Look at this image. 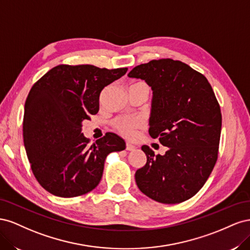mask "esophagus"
I'll use <instances>...</instances> for the list:
<instances>
[{"mask_svg":"<svg viewBox=\"0 0 250 250\" xmlns=\"http://www.w3.org/2000/svg\"><path fill=\"white\" fill-rule=\"evenodd\" d=\"M135 149V147L133 146V145H131V144H129V143H127L126 144V150H128V151H132V150H134Z\"/></svg>","mask_w":250,"mask_h":250,"instance_id":"obj_1","label":"esophagus"}]
</instances>
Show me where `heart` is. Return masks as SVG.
<instances>
[{
	"label": "heart",
	"mask_w": 250,
	"mask_h": 250,
	"mask_svg": "<svg viewBox=\"0 0 250 250\" xmlns=\"http://www.w3.org/2000/svg\"><path fill=\"white\" fill-rule=\"evenodd\" d=\"M116 129L127 138L134 137L135 132L144 126V121L141 118H118L113 122Z\"/></svg>",
	"instance_id": "obj_1"
}]
</instances>
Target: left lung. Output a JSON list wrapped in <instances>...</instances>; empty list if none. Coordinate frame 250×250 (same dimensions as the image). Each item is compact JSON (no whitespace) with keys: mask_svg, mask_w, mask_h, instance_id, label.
<instances>
[{"mask_svg":"<svg viewBox=\"0 0 250 250\" xmlns=\"http://www.w3.org/2000/svg\"><path fill=\"white\" fill-rule=\"evenodd\" d=\"M128 77L145 80L153 92L149 134L168 147L155 155L142 150L147 163L135 172L142 193L161 203L184 202L206 184L218 158L222 116L203 75L179 60H151Z\"/></svg>","mask_w":250,"mask_h":250,"instance_id":"1","label":"left lung"}]
</instances>
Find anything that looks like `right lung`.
<instances>
[{
  "label": "right lung",
  "instance_id": "1",
  "mask_svg": "<svg viewBox=\"0 0 250 250\" xmlns=\"http://www.w3.org/2000/svg\"><path fill=\"white\" fill-rule=\"evenodd\" d=\"M127 67L59 64L36 81L25 103L22 137L31 170L49 193L63 198L86 194L99 185L106 156L126 144L107 132L88 145L82 122L99 110L102 89Z\"/></svg>",
  "mask_w": 250,
  "mask_h": 250
}]
</instances>
